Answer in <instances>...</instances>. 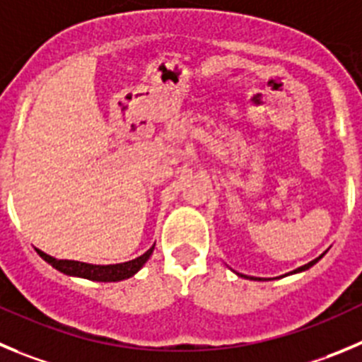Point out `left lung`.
<instances>
[{
	"mask_svg": "<svg viewBox=\"0 0 362 362\" xmlns=\"http://www.w3.org/2000/svg\"><path fill=\"white\" fill-rule=\"evenodd\" d=\"M320 259H322V255H320V257H318V259H314V261H310V262H309V264H303V266H302V268H298V269H295V272H291V273H298V272H305V269H309V268H310V266H314V264H316V262H318V261H320Z\"/></svg>",
	"mask_w": 362,
	"mask_h": 362,
	"instance_id": "left-lung-1",
	"label": "left lung"
}]
</instances>
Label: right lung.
I'll return each instance as SVG.
<instances>
[{
  "label": "right lung",
  "mask_w": 362,
  "mask_h": 362,
  "mask_svg": "<svg viewBox=\"0 0 362 362\" xmlns=\"http://www.w3.org/2000/svg\"><path fill=\"white\" fill-rule=\"evenodd\" d=\"M151 252H153V246L148 250L146 253H143L141 257L134 259V261L121 262V264H107V266H98V264H87V262H78V261H60V259L52 257L48 253L37 250L40 257L46 262L53 266L59 272L66 273V275L73 276H82V279L96 280V282H117V280L130 279L132 275L139 272L144 266V262L150 259Z\"/></svg>",
  "instance_id": "obj_1"
}]
</instances>
